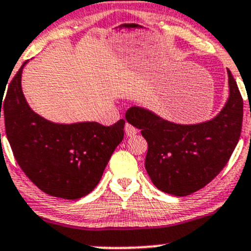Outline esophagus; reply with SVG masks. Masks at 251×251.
<instances>
[{"mask_svg": "<svg viewBox=\"0 0 251 251\" xmlns=\"http://www.w3.org/2000/svg\"><path fill=\"white\" fill-rule=\"evenodd\" d=\"M125 133L128 136V137H132V136H135L136 133H137V128L133 127V126L131 125V124L126 123V125H125Z\"/></svg>", "mask_w": 251, "mask_h": 251, "instance_id": "34e87169", "label": "esophagus"}]
</instances>
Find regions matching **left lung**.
<instances>
[{"mask_svg": "<svg viewBox=\"0 0 251 251\" xmlns=\"http://www.w3.org/2000/svg\"><path fill=\"white\" fill-rule=\"evenodd\" d=\"M228 74L229 96L211 120L182 125L142 107H131L126 120L140 128L148 143L146 170L154 186L176 197L199 191L225 168L240 137L243 100Z\"/></svg>", "mask_w": 251, "mask_h": 251, "instance_id": "left-lung-1", "label": "left lung"}]
</instances>
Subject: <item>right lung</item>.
I'll list each match as a JSON object with an SVG mask.
<instances>
[{"label": "right lung", "mask_w": 251, "mask_h": 251, "mask_svg": "<svg viewBox=\"0 0 251 251\" xmlns=\"http://www.w3.org/2000/svg\"><path fill=\"white\" fill-rule=\"evenodd\" d=\"M26 63L9 83L3 103L6 135L14 158L46 194L69 201L82 198L97 186L124 140L125 121L103 126L96 121L57 124L42 118L23 93L22 73Z\"/></svg>", "instance_id": "1"}]
</instances>
